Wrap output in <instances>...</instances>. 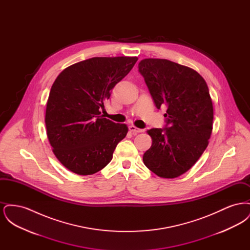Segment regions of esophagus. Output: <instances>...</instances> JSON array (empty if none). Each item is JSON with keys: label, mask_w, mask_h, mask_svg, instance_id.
<instances>
[{"label": "esophagus", "mask_w": 250, "mask_h": 250, "mask_svg": "<svg viewBox=\"0 0 250 250\" xmlns=\"http://www.w3.org/2000/svg\"><path fill=\"white\" fill-rule=\"evenodd\" d=\"M129 130L133 133V134H137V133H141V132H143V129H141V128H138V127H136V126H134V125H129Z\"/></svg>", "instance_id": "34e87169"}]
</instances>
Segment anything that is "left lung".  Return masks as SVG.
I'll return each mask as SVG.
<instances>
[{"instance_id":"8db88e82","label":"left lung","mask_w":250,"mask_h":250,"mask_svg":"<svg viewBox=\"0 0 250 250\" xmlns=\"http://www.w3.org/2000/svg\"><path fill=\"white\" fill-rule=\"evenodd\" d=\"M139 72L155 107H167L165 127L147 131L152 146L143 155L144 165L159 177H178L209 143L214 108L208 86L198 72L168 60H142Z\"/></svg>"}]
</instances>
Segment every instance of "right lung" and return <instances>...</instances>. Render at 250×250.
<instances>
[{"label":"right lung","instance_id":"1","mask_svg":"<svg viewBox=\"0 0 250 250\" xmlns=\"http://www.w3.org/2000/svg\"><path fill=\"white\" fill-rule=\"evenodd\" d=\"M137 61L94 57L68 66L52 84L45 117L47 135L55 156L74 173L101 170L126 136V125L103 118L99 109Z\"/></svg>","mask_w":250,"mask_h":250}]
</instances>
